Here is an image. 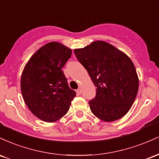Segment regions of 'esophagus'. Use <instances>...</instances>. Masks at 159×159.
Instances as JSON below:
<instances>
[{
	"label": "esophagus",
	"mask_w": 159,
	"mask_h": 159,
	"mask_svg": "<svg viewBox=\"0 0 159 159\" xmlns=\"http://www.w3.org/2000/svg\"><path fill=\"white\" fill-rule=\"evenodd\" d=\"M76 92H77V94L78 95H80L81 93V92H82V90H81V88H78L77 90H76Z\"/></svg>",
	"instance_id": "obj_1"
}]
</instances>
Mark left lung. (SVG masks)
I'll return each mask as SVG.
<instances>
[{"mask_svg":"<svg viewBox=\"0 0 159 159\" xmlns=\"http://www.w3.org/2000/svg\"><path fill=\"white\" fill-rule=\"evenodd\" d=\"M74 53L96 87V96L89 101L93 114L105 122L125 116L134 103L139 87L130 58L104 41L75 49Z\"/></svg>","mask_w":159,"mask_h":159,"instance_id":"1","label":"left lung"}]
</instances>
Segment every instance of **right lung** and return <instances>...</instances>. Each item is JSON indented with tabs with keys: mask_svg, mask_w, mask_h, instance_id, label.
Masks as SVG:
<instances>
[{
	"mask_svg": "<svg viewBox=\"0 0 159 159\" xmlns=\"http://www.w3.org/2000/svg\"><path fill=\"white\" fill-rule=\"evenodd\" d=\"M71 55L70 48L52 42L41 47L24 69L23 98L30 111L43 121L53 123L63 117L75 97L62 70Z\"/></svg>",
	"mask_w": 159,
	"mask_h": 159,
	"instance_id": "add662e5",
	"label": "right lung"
}]
</instances>
